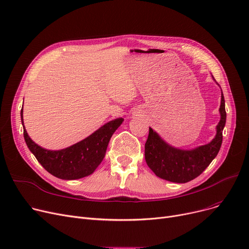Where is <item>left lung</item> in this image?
<instances>
[{"label": "left lung", "instance_id": "left-lung-1", "mask_svg": "<svg viewBox=\"0 0 249 249\" xmlns=\"http://www.w3.org/2000/svg\"><path fill=\"white\" fill-rule=\"evenodd\" d=\"M212 77L215 81L213 75ZM219 112L220 121L216 126L215 137L207 144L192 149H181L168 144L149 127L145 143V160L151 171L160 178L179 184L199 177L217 156L223 139L222 133L226 123V111L222 89Z\"/></svg>", "mask_w": 249, "mask_h": 249}]
</instances>
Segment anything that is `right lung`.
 <instances>
[{
    "label": "right lung",
    "instance_id": "right-lung-1",
    "mask_svg": "<svg viewBox=\"0 0 249 249\" xmlns=\"http://www.w3.org/2000/svg\"><path fill=\"white\" fill-rule=\"evenodd\" d=\"M123 121V118L119 117L104 124L94 133L71 146L50 150L38 145L30 138L24 126L23 107L21 110L24 139L29 150L49 174L69 180L88 177L96 171L105 158L112 135Z\"/></svg>",
    "mask_w": 249,
    "mask_h": 249
}]
</instances>
